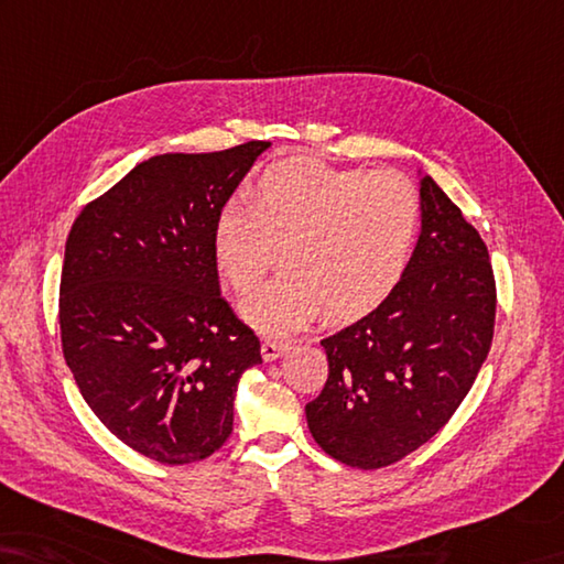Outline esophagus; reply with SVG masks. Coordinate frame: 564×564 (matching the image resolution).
I'll return each instance as SVG.
<instances>
[{"mask_svg": "<svg viewBox=\"0 0 564 564\" xmlns=\"http://www.w3.org/2000/svg\"><path fill=\"white\" fill-rule=\"evenodd\" d=\"M288 348H291V344H288V341H276V338H267V341L261 344V358H264L267 362L279 360Z\"/></svg>", "mask_w": 564, "mask_h": 564, "instance_id": "1", "label": "esophagus"}]
</instances>
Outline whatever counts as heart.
I'll return each mask as SVG.
<instances>
[{
	"label": "heart",
	"instance_id": "b5f03b06",
	"mask_svg": "<svg viewBox=\"0 0 564 564\" xmlns=\"http://www.w3.org/2000/svg\"><path fill=\"white\" fill-rule=\"evenodd\" d=\"M417 196L399 173H365L293 159L259 177L252 206L228 202L214 223V257L247 293L283 247V273L240 305L267 334H288L324 310L356 319L394 293L413 252Z\"/></svg>",
	"mask_w": 564,
	"mask_h": 564
}]
</instances>
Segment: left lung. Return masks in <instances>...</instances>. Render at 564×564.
Returning <instances> with one entry per match:
<instances>
[{"label":"left lung","mask_w":564,"mask_h":564,"mask_svg":"<svg viewBox=\"0 0 564 564\" xmlns=\"http://www.w3.org/2000/svg\"><path fill=\"white\" fill-rule=\"evenodd\" d=\"M421 235L399 285L324 338L329 379L305 405L314 442L336 462L382 468L415 452L476 382L495 326L488 247L430 175Z\"/></svg>","instance_id":"8db88e82"}]
</instances>
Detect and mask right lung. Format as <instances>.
<instances>
[{"instance_id": "right-lung-1", "label": "right lung", "mask_w": 564, "mask_h": 564, "mask_svg": "<svg viewBox=\"0 0 564 564\" xmlns=\"http://www.w3.org/2000/svg\"><path fill=\"white\" fill-rule=\"evenodd\" d=\"M269 141L139 163L74 220L59 283L62 350L127 447L182 466L232 432L259 338L220 297L214 223Z\"/></svg>"}]
</instances>
